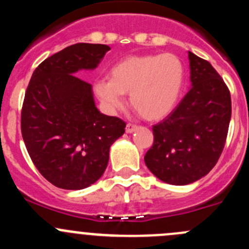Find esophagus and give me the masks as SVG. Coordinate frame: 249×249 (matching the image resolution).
<instances>
[{"mask_svg":"<svg viewBox=\"0 0 249 249\" xmlns=\"http://www.w3.org/2000/svg\"><path fill=\"white\" fill-rule=\"evenodd\" d=\"M137 129H139V125L132 124V123H129V124L126 125V132H127V134H131V132L136 131Z\"/></svg>","mask_w":249,"mask_h":249,"instance_id":"obj_1","label":"esophagus"}]
</instances>
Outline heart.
<instances>
[{"label": "heart", "mask_w": 249, "mask_h": 249, "mask_svg": "<svg viewBox=\"0 0 249 249\" xmlns=\"http://www.w3.org/2000/svg\"><path fill=\"white\" fill-rule=\"evenodd\" d=\"M184 82L183 61L166 53L123 57L109 69L108 80H97L94 88L108 108L122 107V95H130V104L140 117L157 122L177 107Z\"/></svg>", "instance_id": "1"}]
</instances>
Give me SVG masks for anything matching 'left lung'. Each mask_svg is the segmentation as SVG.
<instances>
[{"instance_id":"1","label":"left lung","mask_w":249,"mask_h":249,"mask_svg":"<svg viewBox=\"0 0 249 249\" xmlns=\"http://www.w3.org/2000/svg\"><path fill=\"white\" fill-rule=\"evenodd\" d=\"M192 89L162 122L144 162L162 182L184 185L207 175L220 158L231 118L229 88L214 67L189 52Z\"/></svg>"}]
</instances>
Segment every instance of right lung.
Listing matches in <instances>:
<instances>
[{
  "instance_id": "1",
  "label": "right lung",
  "mask_w": 249,
  "mask_h": 249,
  "mask_svg": "<svg viewBox=\"0 0 249 249\" xmlns=\"http://www.w3.org/2000/svg\"><path fill=\"white\" fill-rule=\"evenodd\" d=\"M110 49L77 43L47 57L32 73L21 108V135L36 169L61 189H84L106 170L109 147L126 123L99 112L91 85L76 72L92 70Z\"/></svg>"
}]
</instances>
